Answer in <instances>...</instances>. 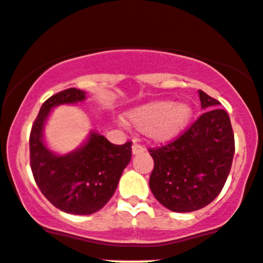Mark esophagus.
I'll return each mask as SVG.
<instances>
[{"instance_id": "esophagus-1", "label": "esophagus", "mask_w": 263, "mask_h": 263, "mask_svg": "<svg viewBox=\"0 0 263 263\" xmlns=\"http://www.w3.org/2000/svg\"><path fill=\"white\" fill-rule=\"evenodd\" d=\"M144 151H145V148L144 146H141L140 144H136L135 143L134 145H132V155H141V153H144Z\"/></svg>"}]
</instances>
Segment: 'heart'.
Returning a JSON list of instances; mask_svg holds the SVG:
<instances>
[{
  "mask_svg": "<svg viewBox=\"0 0 263 263\" xmlns=\"http://www.w3.org/2000/svg\"><path fill=\"white\" fill-rule=\"evenodd\" d=\"M193 114L189 103L156 99L129 110L127 119L135 128L146 132L152 140L166 143L186 129Z\"/></svg>",
  "mask_w": 263,
  "mask_h": 263,
  "instance_id": "1",
  "label": "heart"
}]
</instances>
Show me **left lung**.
<instances>
[{"label": "left lung", "instance_id": "8db88e82", "mask_svg": "<svg viewBox=\"0 0 263 263\" xmlns=\"http://www.w3.org/2000/svg\"><path fill=\"white\" fill-rule=\"evenodd\" d=\"M204 111L187 131L167 145L149 149L155 167L149 187L174 212L205 207L223 190L235 155V137L227 111L199 90Z\"/></svg>", "mask_w": 263, "mask_h": 263}]
</instances>
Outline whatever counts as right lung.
Listing matches in <instances>:
<instances>
[{
    "label": "right lung",
    "instance_id": "add662e5",
    "mask_svg": "<svg viewBox=\"0 0 263 263\" xmlns=\"http://www.w3.org/2000/svg\"><path fill=\"white\" fill-rule=\"evenodd\" d=\"M85 99L86 93L76 87L52 96L40 107L30 135V162L37 187L55 207L72 215L99 211L114 195L132 155L131 141L115 145L96 131L69 153L48 149L43 132L52 108Z\"/></svg>",
    "mask_w": 263,
    "mask_h": 263
}]
</instances>
